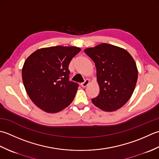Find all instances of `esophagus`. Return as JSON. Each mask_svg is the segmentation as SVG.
Here are the masks:
<instances>
[{
    "mask_svg": "<svg viewBox=\"0 0 159 159\" xmlns=\"http://www.w3.org/2000/svg\"><path fill=\"white\" fill-rule=\"evenodd\" d=\"M89 83H90L89 80H86L83 83L81 84V86H82V87H84H84H86V86H88V84H89Z\"/></svg>",
    "mask_w": 159,
    "mask_h": 159,
    "instance_id": "34e87169",
    "label": "esophagus"
}]
</instances>
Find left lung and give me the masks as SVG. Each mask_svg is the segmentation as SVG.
<instances>
[{"label": "left lung", "mask_w": 159, "mask_h": 159, "mask_svg": "<svg viewBox=\"0 0 159 159\" xmlns=\"http://www.w3.org/2000/svg\"><path fill=\"white\" fill-rule=\"evenodd\" d=\"M95 62L99 94L92 102L103 111L112 112L124 106L134 92L138 70L127 51L102 43L84 49Z\"/></svg>", "instance_id": "obj_1"}]
</instances>
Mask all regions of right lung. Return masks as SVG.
<instances>
[{"label": "right lung", "mask_w": 159, "mask_h": 159, "mask_svg": "<svg viewBox=\"0 0 159 159\" xmlns=\"http://www.w3.org/2000/svg\"><path fill=\"white\" fill-rule=\"evenodd\" d=\"M80 51L76 47L43 48L25 60L22 82L30 98L38 108L55 113L73 102L79 84L69 80V65Z\"/></svg>", "instance_id": "add662e5"}]
</instances>
